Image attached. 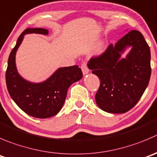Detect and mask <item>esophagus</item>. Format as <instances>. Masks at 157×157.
I'll return each mask as SVG.
<instances>
[{"instance_id": "1", "label": "esophagus", "mask_w": 157, "mask_h": 157, "mask_svg": "<svg viewBox=\"0 0 157 157\" xmlns=\"http://www.w3.org/2000/svg\"><path fill=\"white\" fill-rule=\"evenodd\" d=\"M81 70L82 72H83V75H86L89 73V69H88L87 66H86V62H83L81 64Z\"/></svg>"}]
</instances>
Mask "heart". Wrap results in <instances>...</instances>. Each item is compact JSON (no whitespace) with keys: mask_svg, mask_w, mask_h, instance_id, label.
<instances>
[{"mask_svg":"<svg viewBox=\"0 0 157 157\" xmlns=\"http://www.w3.org/2000/svg\"><path fill=\"white\" fill-rule=\"evenodd\" d=\"M103 49H104V43H103V41L101 40V41L99 42L97 48H96V53H97V54H102L103 51Z\"/></svg>","mask_w":157,"mask_h":157,"instance_id":"obj_1","label":"heart"}]
</instances>
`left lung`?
<instances>
[{
	"label": "left lung",
	"instance_id": "8db88e82",
	"mask_svg": "<svg viewBox=\"0 0 157 157\" xmlns=\"http://www.w3.org/2000/svg\"><path fill=\"white\" fill-rule=\"evenodd\" d=\"M128 47L131 51L122 58ZM87 67L100 80L95 96L97 106L105 112L124 113L136 104L148 86L150 48L140 32L131 30L100 57L90 59Z\"/></svg>",
	"mask_w": 157,
	"mask_h": 157
}]
</instances>
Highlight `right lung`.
<instances>
[{
	"label": "right lung",
	"instance_id": "obj_1",
	"mask_svg": "<svg viewBox=\"0 0 157 157\" xmlns=\"http://www.w3.org/2000/svg\"><path fill=\"white\" fill-rule=\"evenodd\" d=\"M39 33L48 35L49 30L43 28H27L18 37L10 52L6 71V83L12 100L24 112L36 118H49L61 109L71 85L83 77L77 65L60 67L46 80L33 83L23 78L16 67V53L24 35Z\"/></svg>",
	"mask_w": 157,
	"mask_h": 157
}]
</instances>
